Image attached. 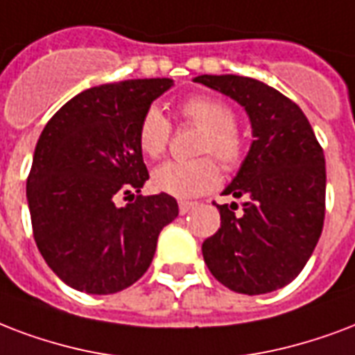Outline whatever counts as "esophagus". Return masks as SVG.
Instances as JSON below:
<instances>
[{
    "instance_id": "obj_1",
    "label": "esophagus",
    "mask_w": 355,
    "mask_h": 355,
    "mask_svg": "<svg viewBox=\"0 0 355 355\" xmlns=\"http://www.w3.org/2000/svg\"><path fill=\"white\" fill-rule=\"evenodd\" d=\"M193 207H197L196 202L180 201V202H178V212H180V214H182V216H184V214H188L189 210H191V208H193Z\"/></svg>"
}]
</instances>
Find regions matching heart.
<instances>
[{
  "label": "heart",
  "mask_w": 355,
  "mask_h": 355,
  "mask_svg": "<svg viewBox=\"0 0 355 355\" xmlns=\"http://www.w3.org/2000/svg\"><path fill=\"white\" fill-rule=\"evenodd\" d=\"M178 113L186 124L201 130L196 153L212 154L227 169L242 162L245 143L238 132L236 115L227 102L207 94H197L178 105ZM171 135V124L158 107H150L143 115L137 128V145L147 158H159L166 153ZM220 182V171L210 158L189 162H166L153 171V186L162 193L189 199L207 193Z\"/></svg>",
  "instance_id": "b5f03b06"
}]
</instances>
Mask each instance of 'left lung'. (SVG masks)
<instances>
[{
    "label": "left lung",
    "instance_id": "left-lung-1",
    "mask_svg": "<svg viewBox=\"0 0 355 355\" xmlns=\"http://www.w3.org/2000/svg\"><path fill=\"white\" fill-rule=\"evenodd\" d=\"M197 83L242 105L253 141L216 205L221 227L202 242V257L221 285L240 294L283 288L309 261L326 210V159L304 112L285 94L243 76H197Z\"/></svg>",
    "mask_w": 355,
    "mask_h": 355
}]
</instances>
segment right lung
Instances as JSON below:
<instances>
[{
	"instance_id": "1",
	"label": "right lung",
	"mask_w": 355,
	"mask_h": 355,
	"mask_svg": "<svg viewBox=\"0 0 355 355\" xmlns=\"http://www.w3.org/2000/svg\"><path fill=\"white\" fill-rule=\"evenodd\" d=\"M169 78L91 87L59 110L42 130L27 177V205L40 255L67 285L115 294L150 266L159 231L178 216L175 197L119 196L148 180L137 128Z\"/></svg>"
}]
</instances>
